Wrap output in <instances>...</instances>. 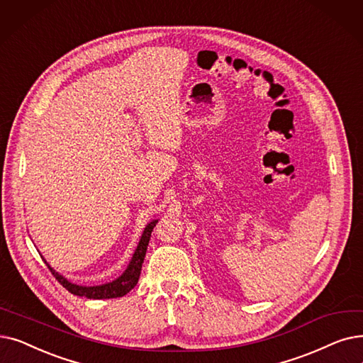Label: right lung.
<instances>
[{
    "label": "right lung",
    "mask_w": 363,
    "mask_h": 363,
    "mask_svg": "<svg viewBox=\"0 0 363 363\" xmlns=\"http://www.w3.org/2000/svg\"><path fill=\"white\" fill-rule=\"evenodd\" d=\"M155 224H157V220H152V223H150L145 227L143 238H140V242H139V245L135 250V254H133V257L129 262V267L125 269V272L118 279L109 281V283H105V285H101V286H78V285H74V283L68 281L64 276L57 274L49 264H47V265H49L52 274L56 277V280L60 283V285L64 286L67 291H69L71 294L77 295V296H86V298H90V299H106V298L123 296L128 292H130L136 286V283H138L139 276H140V270H143V262H144V258H145V254H147V247H148V243H150L151 231L155 227Z\"/></svg>",
    "instance_id": "right-lung-1"
}]
</instances>
